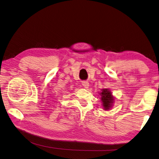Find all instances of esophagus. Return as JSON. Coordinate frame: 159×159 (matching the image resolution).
<instances>
[{
	"label": "esophagus",
	"instance_id": "esophagus-1",
	"mask_svg": "<svg viewBox=\"0 0 159 159\" xmlns=\"http://www.w3.org/2000/svg\"><path fill=\"white\" fill-rule=\"evenodd\" d=\"M82 85H83V86H84V88H88L89 86V83L87 81H83L82 82Z\"/></svg>",
	"mask_w": 159,
	"mask_h": 159
}]
</instances>
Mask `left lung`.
Listing matches in <instances>:
<instances>
[{
    "label": "left lung",
    "mask_w": 159,
    "mask_h": 159,
    "mask_svg": "<svg viewBox=\"0 0 159 159\" xmlns=\"http://www.w3.org/2000/svg\"><path fill=\"white\" fill-rule=\"evenodd\" d=\"M102 96L101 100L103 103V106L106 110L109 109V107L111 106V104L113 102V98L110 92L107 89H104L102 90V92L100 94Z\"/></svg>",
    "instance_id": "1"
}]
</instances>
